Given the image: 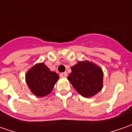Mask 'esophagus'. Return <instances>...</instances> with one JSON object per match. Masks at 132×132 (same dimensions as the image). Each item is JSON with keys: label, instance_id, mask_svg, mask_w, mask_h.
<instances>
[{"label": "esophagus", "instance_id": "obj_1", "mask_svg": "<svg viewBox=\"0 0 132 132\" xmlns=\"http://www.w3.org/2000/svg\"><path fill=\"white\" fill-rule=\"evenodd\" d=\"M60 77H67V73L66 72H63L60 73Z\"/></svg>", "mask_w": 132, "mask_h": 132}]
</instances>
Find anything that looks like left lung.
Here are the masks:
<instances>
[{"mask_svg":"<svg viewBox=\"0 0 132 132\" xmlns=\"http://www.w3.org/2000/svg\"><path fill=\"white\" fill-rule=\"evenodd\" d=\"M67 79L81 96L91 97L103 88V71L94 63L79 61L71 67V72Z\"/></svg>","mask_w":132,"mask_h":132,"instance_id":"8db88e82","label":"left lung"}]
</instances>
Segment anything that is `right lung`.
<instances>
[{"mask_svg": "<svg viewBox=\"0 0 132 132\" xmlns=\"http://www.w3.org/2000/svg\"><path fill=\"white\" fill-rule=\"evenodd\" d=\"M59 79V75L51 71L44 63H36L25 75V80L30 91L38 97L49 95Z\"/></svg>", "mask_w": 132, "mask_h": 132, "instance_id": "obj_1", "label": "right lung"}]
</instances>
